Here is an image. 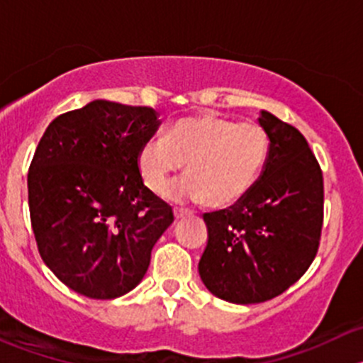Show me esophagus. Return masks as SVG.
I'll return each instance as SVG.
<instances>
[{"label": "esophagus", "mask_w": 363, "mask_h": 363, "mask_svg": "<svg viewBox=\"0 0 363 363\" xmlns=\"http://www.w3.org/2000/svg\"><path fill=\"white\" fill-rule=\"evenodd\" d=\"M189 214H191V212L186 211V208H174L175 219H182V218H186V216H189Z\"/></svg>", "instance_id": "1"}]
</instances>
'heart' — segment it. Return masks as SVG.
<instances>
[{
    "label": "heart",
    "mask_w": 363,
    "mask_h": 363,
    "mask_svg": "<svg viewBox=\"0 0 363 363\" xmlns=\"http://www.w3.org/2000/svg\"><path fill=\"white\" fill-rule=\"evenodd\" d=\"M269 138L256 123H235L228 117H186L164 135L140 145L138 172L151 191H161L172 174L186 163L189 175L172 184L164 195L175 202H202L230 207L240 202L265 168Z\"/></svg>",
    "instance_id": "1"
}]
</instances>
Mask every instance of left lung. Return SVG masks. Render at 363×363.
Segmentation results:
<instances>
[{
    "label": "left lung",
    "mask_w": 363,
    "mask_h": 363,
    "mask_svg": "<svg viewBox=\"0 0 363 363\" xmlns=\"http://www.w3.org/2000/svg\"><path fill=\"white\" fill-rule=\"evenodd\" d=\"M258 123L269 137L262 175L240 202L203 214L200 277L232 303L265 302L296 283L316 256L323 225V175L303 135L267 111Z\"/></svg>",
    "instance_id": "obj_1"
}]
</instances>
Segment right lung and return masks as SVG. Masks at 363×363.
Instances as JSON below:
<instances>
[{"label": "right lung", "mask_w": 363, "mask_h": 363, "mask_svg": "<svg viewBox=\"0 0 363 363\" xmlns=\"http://www.w3.org/2000/svg\"><path fill=\"white\" fill-rule=\"evenodd\" d=\"M158 126L155 108L108 100L47 126L29 167V214L40 256L69 290L108 300L144 279L156 240L174 221L137 164Z\"/></svg>", "instance_id": "add662e5"}]
</instances>
